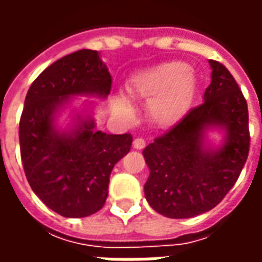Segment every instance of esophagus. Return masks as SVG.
Wrapping results in <instances>:
<instances>
[{
  "label": "esophagus",
  "instance_id": "1",
  "mask_svg": "<svg viewBox=\"0 0 262 262\" xmlns=\"http://www.w3.org/2000/svg\"><path fill=\"white\" fill-rule=\"evenodd\" d=\"M133 147L137 148V150H142V148L146 147V142H144V139L142 137H137L133 140Z\"/></svg>",
  "mask_w": 262,
  "mask_h": 262
}]
</instances>
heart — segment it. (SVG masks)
Here are the masks:
<instances>
[{"label": "heart", "mask_w": 262, "mask_h": 262, "mask_svg": "<svg viewBox=\"0 0 262 262\" xmlns=\"http://www.w3.org/2000/svg\"><path fill=\"white\" fill-rule=\"evenodd\" d=\"M126 88L132 98L148 101L147 114L154 125L168 127L185 112L193 91V78L185 63L171 61L137 73ZM112 108L123 118L133 115V106L123 95L114 98Z\"/></svg>", "instance_id": "heart-1"}]
</instances>
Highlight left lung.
Instances as JSON below:
<instances>
[{"label": "left lung", "mask_w": 262, "mask_h": 262, "mask_svg": "<svg viewBox=\"0 0 262 262\" xmlns=\"http://www.w3.org/2000/svg\"><path fill=\"white\" fill-rule=\"evenodd\" d=\"M210 85L203 102L143 150L150 176L144 184L148 205L171 219H187L213 209L236 184L250 148L248 109L234 77L209 60ZM219 127L225 142L206 144V132Z\"/></svg>", "instance_id": "left-lung-1"}]
</instances>
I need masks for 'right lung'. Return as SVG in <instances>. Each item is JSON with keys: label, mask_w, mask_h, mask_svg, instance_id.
I'll list each match as a JSON object with an SVG mask.
<instances>
[{"label": "right lung", "mask_w": 262, "mask_h": 262, "mask_svg": "<svg viewBox=\"0 0 262 262\" xmlns=\"http://www.w3.org/2000/svg\"><path fill=\"white\" fill-rule=\"evenodd\" d=\"M112 77L97 50L82 49L43 70L26 94L19 122L20 159L32 191L64 217H85L102 208L115 164L129 153L132 135L95 130L90 115H75L70 129L56 118L70 98H106Z\"/></svg>", "instance_id": "right-lung-1"}]
</instances>
